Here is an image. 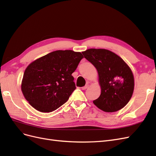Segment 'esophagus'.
Returning <instances> with one entry per match:
<instances>
[{
    "label": "esophagus",
    "mask_w": 156,
    "mask_h": 156,
    "mask_svg": "<svg viewBox=\"0 0 156 156\" xmlns=\"http://www.w3.org/2000/svg\"><path fill=\"white\" fill-rule=\"evenodd\" d=\"M88 87V84H86L85 86H84V87H83L81 88H82V90H86Z\"/></svg>",
    "instance_id": "1"
}]
</instances>
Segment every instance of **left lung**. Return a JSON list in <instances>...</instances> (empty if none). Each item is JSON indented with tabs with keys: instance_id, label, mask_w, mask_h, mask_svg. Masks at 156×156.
Masks as SVG:
<instances>
[{
	"instance_id": "left-lung-1",
	"label": "left lung",
	"mask_w": 156,
	"mask_h": 156,
	"mask_svg": "<svg viewBox=\"0 0 156 156\" xmlns=\"http://www.w3.org/2000/svg\"><path fill=\"white\" fill-rule=\"evenodd\" d=\"M97 69L101 92L93 103L101 110L119 111L129 102L134 90V77L119 56L104 49H90L82 53Z\"/></svg>"
}]
</instances>
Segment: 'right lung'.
I'll return each mask as SVG.
<instances>
[{"mask_svg": "<svg viewBox=\"0 0 156 156\" xmlns=\"http://www.w3.org/2000/svg\"><path fill=\"white\" fill-rule=\"evenodd\" d=\"M83 58L79 52L58 50L28 66L21 90L30 105L40 112H50L66 102L76 88L72 74Z\"/></svg>", "mask_w": 156, "mask_h": 156, "instance_id": "add662e5", "label": "right lung"}]
</instances>
